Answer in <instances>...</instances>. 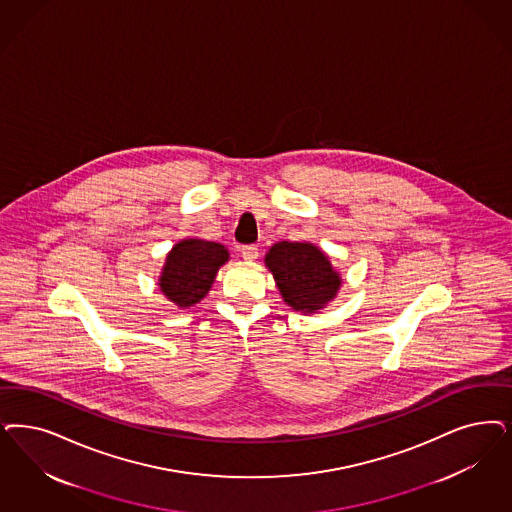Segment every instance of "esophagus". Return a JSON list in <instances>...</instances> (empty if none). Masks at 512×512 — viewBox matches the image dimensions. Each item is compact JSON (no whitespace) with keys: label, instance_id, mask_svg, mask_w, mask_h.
I'll list each match as a JSON object with an SVG mask.
<instances>
[{"label":"esophagus","instance_id":"esophagus-1","mask_svg":"<svg viewBox=\"0 0 512 512\" xmlns=\"http://www.w3.org/2000/svg\"><path fill=\"white\" fill-rule=\"evenodd\" d=\"M240 251H242V257L246 261H255L259 257V247L257 246H242Z\"/></svg>","mask_w":512,"mask_h":512}]
</instances>
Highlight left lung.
<instances>
[{"label":"left lung","instance_id":"8db88e82","mask_svg":"<svg viewBox=\"0 0 512 512\" xmlns=\"http://www.w3.org/2000/svg\"><path fill=\"white\" fill-rule=\"evenodd\" d=\"M283 302L300 314H316L336 299L342 276L325 251L310 242H276L265 255Z\"/></svg>","mask_w":512,"mask_h":512}]
</instances>
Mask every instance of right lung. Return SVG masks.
Returning <instances> with one entry per match:
<instances>
[{"label": "right lung", "mask_w": 512, "mask_h": 512, "mask_svg": "<svg viewBox=\"0 0 512 512\" xmlns=\"http://www.w3.org/2000/svg\"><path fill=\"white\" fill-rule=\"evenodd\" d=\"M229 259V249L223 244L183 238L166 255L160 270V291L179 308L194 306L210 293L219 268Z\"/></svg>", "instance_id": "1"}]
</instances>
